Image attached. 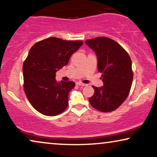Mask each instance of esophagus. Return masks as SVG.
<instances>
[{
	"mask_svg": "<svg viewBox=\"0 0 157 157\" xmlns=\"http://www.w3.org/2000/svg\"><path fill=\"white\" fill-rule=\"evenodd\" d=\"M76 84H77V85H78V86H86L85 84L82 83V82H77Z\"/></svg>",
	"mask_w": 157,
	"mask_h": 157,
	"instance_id": "obj_1",
	"label": "esophagus"
}]
</instances>
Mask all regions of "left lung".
<instances>
[{"instance_id":"1","label":"left lung","mask_w":157,"mask_h":157,"mask_svg":"<svg viewBox=\"0 0 157 157\" xmlns=\"http://www.w3.org/2000/svg\"><path fill=\"white\" fill-rule=\"evenodd\" d=\"M85 44L94 51L98 71L104 85L93 86L94 94L89 101L94 108L111 112L118 108L129 94L133 73L128 53L118 43L107 37L89 39Z\"/></svg>"}]
</instances>
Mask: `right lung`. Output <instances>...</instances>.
Masks as SVG:
<instances>
[{"instance_id": "add662e5", "label": "right lung", "mask_w": 157, "mask_h": 157, "mask_svg": "<svg viewBox=\"0 0 157 157\" xmlns=\"http://www.w3.org/2000/svg\"><path fill=\"white\" fill-rule=\"evenodd\" d=\"M83 44L50 37L30 48L22 66L24 90L32 106L44 115L57 116L67 109L74 82L56 79V72L68 63L71 56Z\"/></svg>"}]
</instances>
